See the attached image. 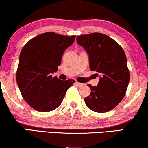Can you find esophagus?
<instances>
[{"mask_svg": "<svg viewBox=\"0 0 148 148\" xmlns=\"http://www.w3.org/2000/svg\"><path fill=\"white\" fill-rule=\"evenodd\" d=\"M75 84H76V86H78V87H81V86H84V84H81V83H79V82H76Z\"/></svg>", "mask_w": 148, "mask_h": 148, "instance_id": "obj_1", "label": "esophagus"}]
</instances>
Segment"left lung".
<instances>
[{
	"instance_id": "1",
	"label": "left lung",
	"mask_w": 148,
	"mask_h": 148,
	"mask_svg": "<svg viewBox=\"0 0 148 148\" xmlns=\"http://www.w3.org/2000/svg\"><path fill=\"white\" fill-rule=\"evenodd\" d=\"M76 42L88 53L90 69L99 76L97 86L88 85L91 92L85 103L97 113L111 111L123 99L130 83L126 55L115 40L102 33L79 35Z\"/></svg>"
}]
</instances>
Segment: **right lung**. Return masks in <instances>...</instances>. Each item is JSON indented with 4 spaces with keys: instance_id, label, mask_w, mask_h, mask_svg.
<instances>
[{
    "instance_id": "obj_1",
    "label": "right lung",
    "mask_w": 148,
    "mask_h": 148,
    "mask_svg": "<svg viewBox=\"0 0 148 148\" xmlns=\"http://www.w3.org/2000/svg\"><path fill=\"white\" fill-rule=\"evenodd\" d=\"M75 37L48 32L32 38L22 49L16 82L23 99L36 111L48 112L57 108L75 82L52 77L58 69L62 54Z\"/></svg>"
}]
</instances>
